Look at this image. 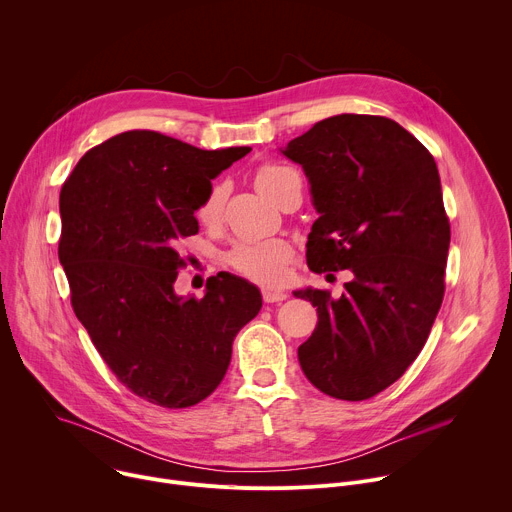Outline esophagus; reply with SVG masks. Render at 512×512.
Here are the masks:
<instances>
[{"mask_svg":"<svg viewBox=\"0 0 512 512\" xmlns=\"http://www.w3.org/2000/svg\"><path fill=\"white\" fill-rule=\"evenodd\" d=\"M287 298V291L283 289H273V287H263V300L267 304H275V302H283Z\"/></svg>","mask_w":512,"mask_h":512,"instance_id":"obj_1","label":"esophagus"}]
</instances>
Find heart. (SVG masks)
Segmentation results:
<instances>
[{
  "instance_id": "heart-1",
  "label": "heart",
  "mask_w": 512,
  "mask_h": 512,
  "mask_svg": "<svg viewBox=\"0 0 512 512\" xmlns=\"http://www.w3.org/2000/svg\"><path fill=\"white\" fill-rule=\"evenodd\" d=\"M296 174L285 166L267 164L259 168L255 174V186L261 194H265L269 200L275 198L277 190L283 186V182ZM225 206V188L214 186L202 206L198 208V218L204 225H214L223 214ZM291 255V249L283 241H265V243H253V245H239L231 253V263L237 271L247 275L249 279L261 281V283H275L285 273V263Z\"/></svg>"
}]
</instances>
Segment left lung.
<instances>
[{
	"instance_id": "1",
	"label": "left lung",
	"mask_w": 512,
	"mask_h": 512,
	"mask_svg": "<svg viewBox=\"0 0 512 512\" xmlns=\"http://www.w3.org/2000/svg\"><path fill=\"white\" fill-rule=\"evenodd\" d=\"M302 166L318 212L306 243L316 273L350 269L344 294L306 287L318 326L298 348L322 393L369 399L421 352L444 300L450 221L433 156L397 121L342 113L283 150Z\"/></svg>"
}]
</instances>
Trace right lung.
I'll return each instance as SVG.
<instances>
[{
	"label": "right lung",
	"instance_id": "obj_1",
	"mask_svg": "<svg viewBox=\"0 0 512 512\" xmlns=\"http://www.w3.org/2000/svg\"><path fill=\"white\" fill-rule=\"evenodd\" d=\"M251 152L200 150L158 131H125L89 150L60 190L58 259L70 302L115 377L168 409L221 385L239 330L261 310V291L218 273L204 298L178 296L182 237L214 180Z\"/></svg>",
	"mask_w": 512,
	"mask_h": 512
}]
</instances>
